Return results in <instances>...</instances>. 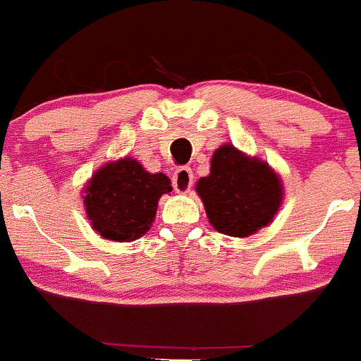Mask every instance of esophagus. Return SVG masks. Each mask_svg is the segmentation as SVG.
<instances>
[{"label":"esophagus","instance_id":"34e87169","mask_svg":"<svg viewBox=\"0 0 361 361\" xmlns=\"http://www.w3.org/2000/svg\"><path fill=\"white\" fill-rule=\"evenodd\" d=\"M193 186V171L188 166H180L173 173V188L177 193H188Z\"/></svg>","mask_w":361,"mask_h":361}]
</instances>
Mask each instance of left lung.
Listing matches in <instances>:
<instances>
[{
	"instance_id": "8db88e82",
	"label": "left lung",
	"mask_w": 361,
	"mask_h": 361,
	"mask_svg": "<svg viewBox=\"0 0 361 361\" xmlns=\"http://www.w3.org/2000/svg\"><path fill=\"white\" fill-rule=\"evenodd\" d=\"M197 191L211 225L234 238H248L271 223L281 202L276 173L232 145L216 150L211 173L198 180Z\"/></svg>"
}]
</instances>
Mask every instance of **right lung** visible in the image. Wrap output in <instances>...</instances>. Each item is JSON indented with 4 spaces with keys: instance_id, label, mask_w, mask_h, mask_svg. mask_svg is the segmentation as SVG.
I'll return each instance as SVG.
<instances>
[{
    "instance_id": "obj_1",
    "label": "right lung",
    "mask_w": 361,
    "mask_h": 361,
    "mask_svg": "<svg viewBox=\"0 0 361 361\" xmlns=\"http://www.w3.org/2000/svg\"><path fill=\"white\" fill-rule=\"evenodd\" d=\"M170 191L166 175L149 173L138 161L126 157L92 177L85 190V205L92 226L102 238L129 243L150 228L157 200Z\"/></svg>"
}]
</instances>
